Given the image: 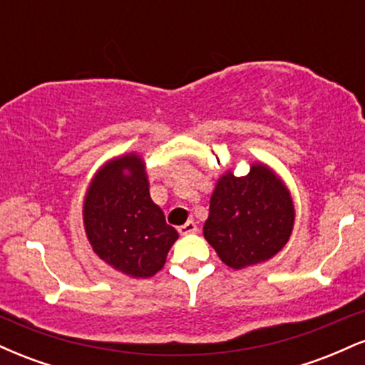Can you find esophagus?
<instances>
[{"mask_svg":"<svg viewBox=\"0 0 365 365\" xmlns=\"http://www.w3.org/2000/svg\"><path fill=\"white\" fill-rule=\"evenodd\" d=\"M197 230H199V228H197V225L194 223V221H187L185 225L180 226L178 233H180V235H188V233H195Z\"/></svg>","mask_w":365,"mask_h":365,"instance_id":"34e87169","label":"esophagus"}]
</instances>
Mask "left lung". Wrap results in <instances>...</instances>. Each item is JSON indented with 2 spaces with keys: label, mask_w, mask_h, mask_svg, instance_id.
<instances>
[{
  "label": "left lung",
  "mask_w": 365,
  "mask_h": 365,
  "mask_svg": "<svg viewBox=\"0 0 365 365\" xmlns=\"http://www.w3.org/2000/svg\"><path fill=\"white\" fill-rule=\"evenodd\" d=\"M295 211L276 175L254 165L249 175L226 173L211 197L204 237L233 269L273 257L290 238Z\"/></svg>",
  "instance_id": "left-lung-1"
}]
</instances>
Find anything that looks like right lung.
<instances>
[{"instance_id":"1","label":"right lung","mask_w":365,"mask_h":365,"mask_svg":"<svg viewBox=\"0 0 365 365\" xmlns=\"http://www.w3.org/2000/svg\"><path fill=\"white\" fill-rule=\"evenodd\" d=\"M83 225L94 252L133 278L156 274L178 238L150 199L144 165L135 154L99 170L83 202Z\"/></svg>"}]
</instances>
